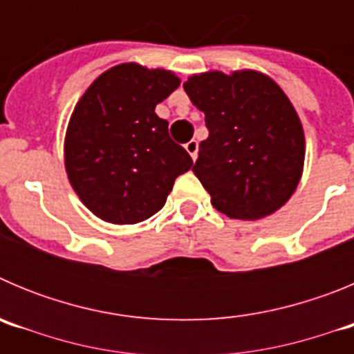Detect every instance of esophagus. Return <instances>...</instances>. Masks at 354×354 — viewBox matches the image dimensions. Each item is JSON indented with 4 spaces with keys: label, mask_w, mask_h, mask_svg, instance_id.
Returning <instances> with one entry per match:
<instances>
[{
    "label": "esophagus",
    "mask_w": 354,
    "mask_h": 354,
    "mask_svg": "<svg viewBox=\"0 0 354 354\" xmlns=\"http://www.w3.org/2000/svg\"><path fill=\"white\" fill-rule=\"evenodd\" d=\"M186 150L187 154L193 158V161H195L196 156H198V142H196V140H189V142L186 143Z\"/></svg>",
    "instance_id": "obj_1"
}]
</instances>
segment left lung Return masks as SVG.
Listing matches in <instances>:
<instances>
[{
  "instance_id": "1",
  "label": "left lung",
  "mask_w": 354,
  "mask_h": 354,
  "mask_svg": "<svg viewBox=\"0 0 354 354\" xmlns=\"http://www.w3.org/2000/svg\"><path fill=\"white\" fill-rule=\"evenodd\" d=\"M184 90L209 129L193 174L211 204L236 220L278 211L296 192L305 161V134L289 97L250 68L193 74Z\"/></svg>"
}]
</instances>
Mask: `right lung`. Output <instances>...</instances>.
<instances>
[{
	"mask_svg": "<svg viewBox=\"0 0 354 354\" xmlns=\"http://www.w3.org/2000/svg\"><path fill=\"white\" fill-rule=\"evenodd\" d=\"M180 84L171 71L120 64L81 95L65 133L68 183L97 218L133 225L159 211L192 156L156 106Z\"/></svg>",
	"mask_w": 354,
	"mask_h": 354,
	"instance_id": "add662e5",
	"label": "right lung"
}]
</instances>
